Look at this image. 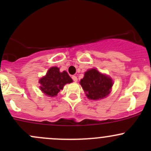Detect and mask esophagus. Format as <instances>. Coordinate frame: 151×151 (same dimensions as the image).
Masks as SVG:
<instances>
[{
    "label": "esophagus",
    "instance_id": "obj_1",
    "mask_svg": "<svg viewBox=\"0 0 151 151\" xmlns=\"http://www.w3.org/2000/svg\"><path fill=\"white\" fill-rule=\"evenodd\" d=\"M71 78H72V80H74V82H77V77H76V76H72V77H71Z\"/></svg>",
    "mask_w": 151,
    "mask_h": 151
}]
</instances>
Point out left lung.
Segmentation results:
<instances>
[{"instance_id":"1","label":"left lung","mask_w":151,"mask_h":151,"mask_svg":"<svg viewBox=\"0 0 151 151\" xmlns=\"http://www.w3.org/2000/svg\"><path fill=\"white\" fill-rule=\"evenodd\" d=\"M80 83L86 96L91 100L101 99L107 96L113 85L111 77L101 74L96 68L88 70Z\"/></svg>"}]
</instances>
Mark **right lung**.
<instances>
[{"mask_svg": "<svg viewBox=\"0 0 151 151\" xmlns=\"http://www.w3.org/2000/svg\"><path fill=\"white\" fill-rule=\"evenodd\" d=\"M72 82V79L66 71L60 72V68L56 66L51 67L46 75L39 80L41 91L45 95L51 97L56 96L65 85Z\"/></svg>", "mask_w": 151, "mask_h": 151, "instance_id": "obj_1", "label": "right lung"}]
</instances>
